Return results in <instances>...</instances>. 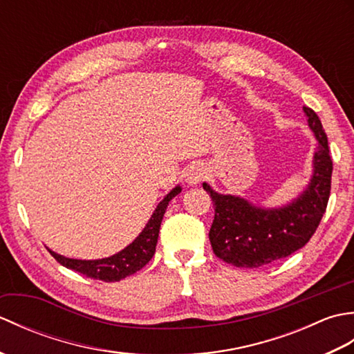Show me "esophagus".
Wrapping results in <instances>:
<instances>
[{
  "instance_id": "34e87169",
  "label": "esophagus",
  "mask_w": 354,
  "mask_h": 354,
  "mask_svg": "<svg viewBox=\"0 0 354 354\" xmlns=\"http://www.w3.org/2000/svg\"><path fill=\"white\" fill-rule=\"evenodd\" d=\"M207 171L205 167L201 164H194L192 167L187 170V175H185V183L189 185H198L202 179L205 178Z\"/></svg>"
}]
</instances>
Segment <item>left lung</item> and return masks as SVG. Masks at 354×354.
Here are the masks:
<instances>
[{
  "label": "left lung",
  "instance_id": "obj_1",
  "mask_svg": "<svg viewBox=\"0 0 354 354\" xmlns=\"http://www.w3.org/2000/svg\"><path fill=\"white\" fill-rule=\"evenodd\" d=\"M317 138L313 171L298 198L286 205L266 208L234 194H221L202 184L214 205L209 242L217 257L237 268H260L288 257L309 242L326 213L332 187L333 162L321 120L303 108Z\"/></svg>",
  "mask_w": 354,
  "mask_h": 354
}]
</instances>
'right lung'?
<instances>
[{
    "label": "right lung",
    "mask_w": 354,
    "mask_h": 354,
    "mask_svg": "<svg viewBox=\"0 0 354 354\" xmlns=\"http://www.w3.org/2000/svg\"><path fill=\"white\" fill-rule=\"evenodd\" d=\"M181 187L176 185L170 193L165 194L164 199L155 208L153 214L150 216L145 230L138 234V237L131 245H127L124 250L111 255V257L99 260H79L64 257V255L51 250L48 251L62 266L76 270V272L84 274L89 278H94V280H102L106 283L123 280V278L135 274L141 268H145L150 259L153 257L165 209H167L169 202L176 194L181 193Z\"/></svg>",
    "instance_id": "obj_1"
}]
</instances>
